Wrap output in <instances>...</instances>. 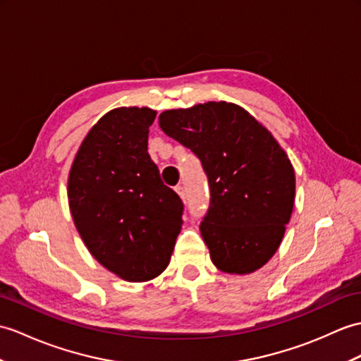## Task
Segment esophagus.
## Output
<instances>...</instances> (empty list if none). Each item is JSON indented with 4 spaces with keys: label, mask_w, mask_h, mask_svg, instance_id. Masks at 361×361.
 <instances>
[{
    "label": "esophagus",
    "mask_w": 361,
    "mask_h": 361,
    "mask_svg": "<svg viewBox=\"0 0 361 361\" xmlns=\"http://www.w3.org/2000/svg\"><path fill=\"white\" fill-rule=\"evenodd\" d=\"M175 190H177V194L184 200V198H186V192H184V188L183 186H180V184H178V186L177 188H175Z\"/></svg>",
    "instance_id": "34e87169"
}]
</instances>
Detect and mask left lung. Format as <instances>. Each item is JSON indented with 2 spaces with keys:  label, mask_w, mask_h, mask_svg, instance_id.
Returning <instances> with one entry per match:
<instances>
[{
  "label": "left lung",
  "mask_w": 361,
  "mask_h": 361,
  "mask_svg": "<svg viewBox=\"0 0 361 361\" xmlns=\"http://www.w3.org/2000/svg\"><path fill=\"white\" fill-rule=\"evenodd\" d=\"M166 135L190 149L209 180L211 203L200 224L212 263L250 274L276 252L295 200L286 152L245 109L209 102L158 116Z\"/></svg>",
  "instance_id": "8db88e82"
}]
</instances>
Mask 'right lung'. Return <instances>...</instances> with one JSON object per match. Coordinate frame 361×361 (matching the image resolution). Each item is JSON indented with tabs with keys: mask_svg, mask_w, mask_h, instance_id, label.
<instances>
[{
	"mask_svg": "<svg viewBox=\"0 0 361 361\" xmlns=\"http://www.w3.org/2000/svg\"><path fill=\"white\" fill-rule=\"evenodd\" d=\"M149 107H118L82 140L69 172L71 214L89 252L126 281H149L171 262L183 201L147 152Z\"/></svg>",
	"mask_w": 361,
	"mask_h": 361,
	"instance_id": "obj_1",
	"label": "right lung"
}]
</instances>
